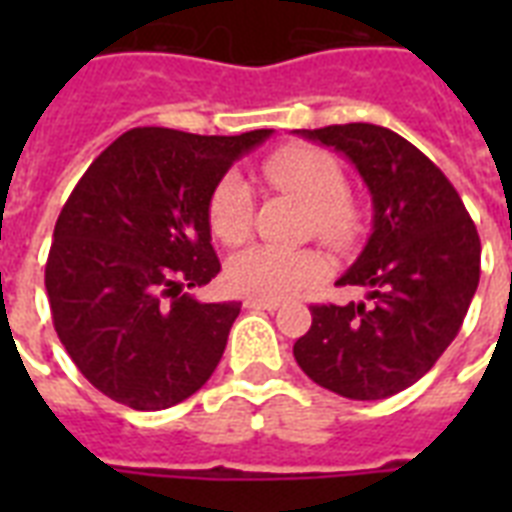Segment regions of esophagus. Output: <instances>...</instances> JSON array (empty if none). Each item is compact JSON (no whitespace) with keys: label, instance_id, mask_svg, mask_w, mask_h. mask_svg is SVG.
<instances>
[{"label":"esophagus","instance_id":"obj_1","mask_svg":"<svg viewBox=\"0 0 512 512\" xmlns=\"http://www.w3.org/2000/svg\"><path fill=\"white\" fill-rule=\"evenodd\" d=\"M279 305V300H271V297H247L244 300V308L249 311H276Z\"/></svg>","mask_w":512,"mask_h":512}]
</instances>
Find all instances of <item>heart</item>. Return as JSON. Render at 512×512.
<instances>
[{
    "mask_svg": "<svg viewBox=\"0 0 512 512\" xmlns=\"http://www.w3.org/2000/svg\"><path fill=\"white\" fill-rule=\"evenodd\" d=\"M265 177L281 191L295 193L313 212L321 239L345 244L358 231V209L345 196L348 180L335 156L313 146H287L263 162ZM252 188L244 177L228 172L217 180L207 204L209 228L217 239L236 247L252 231ZM228 284L244 295L292 297L324 276V257L313 249L249 247L228 263Z\"/></svg>",
    "mask_w": 512,
    "mask_h": 512,
    "instance_id": "b5f03b06",
    "label": "heart"
}]
</instances>
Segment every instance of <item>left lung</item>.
<instances>
[{"instance_id":"1","label":"left lung","mask_w":512,"mask_h":512,"mask_svg":"<svg viewBox=\"0 0 512 512\" xmlns=\"http://www.w3.org/2000/svg\"><path fill=\"white\" fill-rule=\"evenodd\" d=\"M297 135L348 156L374 207L364 252L337 279V287L366 289V300L311 305L297 364L337 396H396L460 332L481 276L476 223L444 172L388 127L332 124Z\"/></svg>"}]
</instances>
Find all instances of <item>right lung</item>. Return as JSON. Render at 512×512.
I'll return each mask as SVG.
<instances>
[{
    "instance_id": "add662e5",
    "label": "right lung",
    "mask_w": 512,
    "mask_h": 512,
    "mask_svg": "<svg viewBox=\"0 0 512 512\" xmlns=\"http://www.w3.org/2000/svg\"><path fill=\"white\" fill-rule=\"evenodd\" d=\"M268 135L135 127L90 164L60 209L44 265L52 324L76 369L116 404L175 406L220 364L241 303H199L185 289L220 273L212 188Z\"/></svg>"
}]
</instances>
